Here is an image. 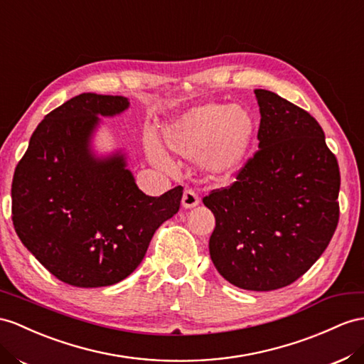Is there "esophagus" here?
Listing matches in <instances>:
<instances>
[{
	"label": "esophagus",
	"mask_w": 364,
	"mask_h": 364,
	"mask_svg": "<svg viewBox=\"0 0 364 364\" xmlns=\"http://www.w3.org/2000/svg\"><path fill=\"white\" fill-rule=\"evenodd\" d=\"M198 203H200V197L192 189L184 191L183 198H181V204L184 209H192L195 206H198Z\"/></svg>",
	"instance_id": "obj_1"
}]
</instances>
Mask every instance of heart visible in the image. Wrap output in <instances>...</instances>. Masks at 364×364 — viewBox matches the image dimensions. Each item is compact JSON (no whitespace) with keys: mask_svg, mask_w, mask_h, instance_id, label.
Returning <instances> with one entry per match:
<instances>
[{"mask_svg":"<svg viewBox=\"0 0 364 364\" xmlns=\"http://www.w3.org/2000/svg\"><path fill=\"white\" fill-rule=\"evenodd\" d=\"M164 144L183 158L198 156L200 167L213 180H228L249 160L257 135L252 112L243 106L206 102L167 123ZM149 158L160 167L171 166L156 139L147 138Z\"/></svg>","mask_w":364,"mask_h":364,"instance_id":"1","label":"heart"}]
</instances>
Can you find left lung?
I'll return each mask as SVG.
<instances>
[{
    "label": "left lung",
    "mask_w": 364,
    "mask_h": 364,
    "mask_svg": "<svg viewBox=\"0 0 364 364\" xmlns=\"http://www.w3.org/2000/svg\"><path fill=\"white\" fill-rule=\"evenodd\" d=\"M258 151L237 181L203 198L215 215L213 266L230 284L274 291L320 258L338 225L340 169L306 110L257 89Z\"/></svg>",
    "instance_id": "1"
}]
</instances>
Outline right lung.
<instances>
[{
  "label": "right lung",
  "mask_w": 364,
  "mask_h": 364,
  "mask_svg": "<svg viewBox=\"0 0 364 364\" xmlns=\"http://www.w3.org/2000/svg\"><path fill=\"white\" fill-rule=\"evenodd\" d=\"M129 107L118 95L81 93L35 129L12 181V220L27 250L61 282L115 284L143 262L149 243L180 209L183 188L149 197L126 155L98 156L92 136L100 117Z\"/></svg>",
  "instance_id": "right-lung-1"
}]
</instances>
